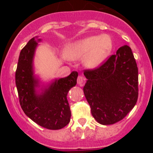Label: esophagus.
I'll return each instance as SVG.
<instances>
[{"label": "esophagus", "mask_w": 153, "mask_h": 153, "mask_svg": "<svg viewBox=\"0 0 153 153\" xmlns=\"http://www.w3.org/2000/svg\"><path fill=\"white\" fill-rule=\"evenodd\" d=\"M84 81V78L82 76H78V83L80 85H82Z\"/></svg>", "instance_id": "1"}]
</instances>
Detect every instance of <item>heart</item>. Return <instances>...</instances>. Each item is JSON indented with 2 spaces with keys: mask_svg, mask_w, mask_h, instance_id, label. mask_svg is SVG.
Here are the masks:
<instances>
[{
  "mask_svg": "<svg viewBox=\"0 0 153 153\" xmlns=\"http://www.w3.org/2000/svg\"><path fill=\"white\" fill-rule=\"evenodd\" d=\"M114 47L108 34L94 35L77 40L65 47L64 58L77 60L82 58V65L88 69H96L104 62Z\"/></svg>",
  "mask_w": 153,
  "mask_h": 153,
  "instance_id": "1",
  "label": "heart"
}]
</instances>
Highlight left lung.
<instances>
[{"label": "left lung", "instance_id": "8db88e82", "mask_svg": "<svg viewBox=\"0 0 153 153\" xmlns=\"http://www.w3.org/2000/svg\"><path fill=\"white\" fill-rule=\"evenodd\" d=\"M83 92L99 124H113L134 108L138 98V68L131 48L119 47L99 68L85 71Z\"/></svg>", "mask_w": 153, "mask_h": 153}]
</instances>
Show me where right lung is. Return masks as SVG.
I'll use <instances>...</instances> for the list:
<instances>
[{
	"label": "right lung",
	"mask_w": 153,
	"mask_h": 153,
	"mask_svg": "<svg viewBox=\"0 0 153 153\" xmlns=\"http://www.w3.org/2000/svg\"><path fill=\"white\" fill-rule=\"evenodd\" d=\"M39 36L31 39L21 51L16 71V85L19 101L25 114L48 129H60L71 121V111L67 95L77 83L78 73L65 78L43 81L35 73L34 59Z\"/></svg>",
	"instance_id": "add662e5"
}]
</instances>
